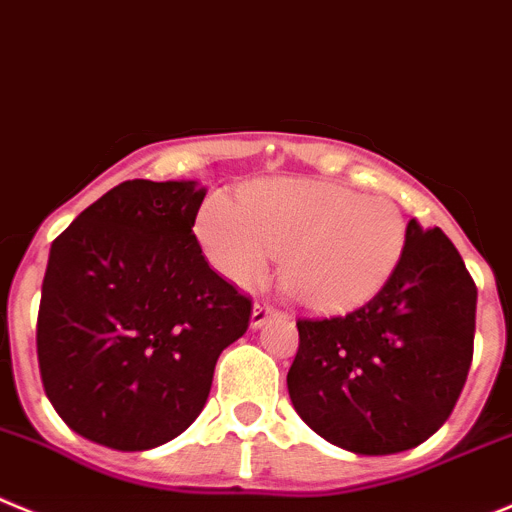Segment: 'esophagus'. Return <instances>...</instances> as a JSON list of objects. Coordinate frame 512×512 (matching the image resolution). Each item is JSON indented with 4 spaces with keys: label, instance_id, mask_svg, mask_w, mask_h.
Wrapping results in <instances>:
<instances>
[{
    "label": "esophagus",
    "instance_id": "esophagus-1",
    "mask_svg": "<svg viewBox=\"0 0 512 512\" xmlns=\"http://www.w3.org/2000/svg\"><path fill=\"white\" fill-rule=\"evenodd\" d=\"M272 315H280L278 308H272L267 300H257L255 308H252V318H250V326L252 328H260L262 323L267 321V318H272Z\"/></svg>",
    "mask_w": 512,
    "mask_h": 512
}]
</instances>
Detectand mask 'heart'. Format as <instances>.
<instances>
[{
  "mask_svg": "<svg viewBox=\"0 0 512 512\" xmlns=\"http://www.w3.org/2000/svg\"><path fill=\"white\" fill-rule=\"evenodd\" d=\"M204 252L219 275L250 288L283 257L280 283L303 308L338 313L374 298L394 275L404 214L386 197L305 179L252 184L240 204L212 197L197 219Z\"/></svg>",
  "mask_w": 512,
  "mask_h": 512,
  "instance_id": "b5f03b06",
  "label": "heart"
}]
</instances>
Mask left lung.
I'll return each instance as SVG.
<instances>
[{
    "label": "left lung",
    "instance_id": "left-lung-1",
    "mask_svg": "<svg viewBox=\"0 0 512 512\" xmlns=\"http://www.w3.org/2000/svg\"><path fill=\"white\" fill-rule=\"evenodd\" d=\"M477 288L439 227L407 224L394 275L336 318H300L288 371L295 412L356 455H394L432 437L472 364Z\"/></svg>",
    "mask_w": 512,
    "mask_h": 512
}]
</instances>
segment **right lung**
<instances>
[{
    "label": "right lung",
    "mask_w": 512,
    "mask_h": 512,
    "mask_svg": "<svg viewBox=\"0 0 512 512\" xmlns=\"http://www.w3.org/2000/svg\"><path fill=\"white\" fill-rule=\"evenodd\" d=\"M207 189L133 179L52 242L37 315L45 394L80 437L141 452L207 404L217 358L252 300L219 278L191 232Z\"/></svg>",
    "instance_id": "add662e5"
}]
</instances>
